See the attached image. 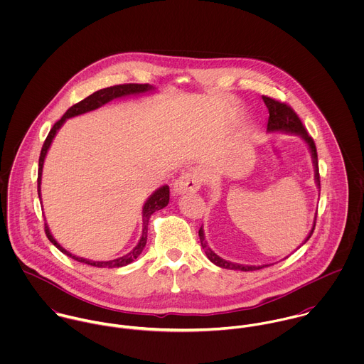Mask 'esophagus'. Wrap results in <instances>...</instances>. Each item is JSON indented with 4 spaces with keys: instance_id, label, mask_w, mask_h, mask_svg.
Wrapping results in <instances>:
<instances>
[{
    "instance_id": "1",
    "label": "esophagus",
    "mask_w": 364,
    "mask_h": 364,
    "mask_svg": "<svg viewBox=\"0 0 364 364\" xmlns=\"http://www.w3.org/2000/svg\"><path fill=\"white\" fill-rule=\"evenodd\" d=\"M203 182L202 173L199 169H191L185 173H182L173 183V191L175 193H195L200 189Z\"/></svg>"
}]
</instances>
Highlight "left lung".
Wrapping results in <instances>:
<instances>
[{
    "label": "left lung",
    "mask_w": 364,
    "mask_h": 364,
    "mask_svg": "<svg viewBox=\"0 0 364 364\" xmlns=\"http://www.w3.org/2000/svg\"><path fill=\"white\" fill-rule=\"evenodd\" d=\"M263 102L266 105L267 110H269V120H267V132L269 133H274V132H280V133H289V134H296L300 136L310 153H311L312 165H314V179H315V185L318 189H321V183H319V171H318V156H316V149H315V143L312 140L311 136H309L307 130L304 129L300 117L296 114V112L289 106V105L282 104L276 100H272L269 97H262ZM315 220H316V214L314 218V224H312L311 231L309 232L307 238L304 240V242L301 245H304L310 238H311L314 228H315ZM199 237H200V244L202 248L205 250V254L208 257L210 262H213L214 264L223 267V269H231V270H242V272H250V270H259L262 267H266L269 264H259V266H254V264H241V263H234L230 260L223 259L220 258L217 254H214L211 251V248L208 247L206 237H205V231L203 227H200L199 230ZM300 245V247H301Z\"/></svg>",
    "instance_id": "8db88e82"
}]
</instances>
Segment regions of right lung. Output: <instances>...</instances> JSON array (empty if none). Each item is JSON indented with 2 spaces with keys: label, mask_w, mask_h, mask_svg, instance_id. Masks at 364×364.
I'll return each mask as SVG.
<instances>
[{
  "label": "right lung",
  "mask_w": 364,
  "mask_h": 364,
  "mask_svg": "<svg viewBox=\"0 0 364 364\" xmlns=\"http://www.w3.org/2000/svg\"><path fill=\"white\" fill-rule=\"evenodd\" d=\"M156 91V88L150 84H123V85H114V87H109V88H104V90H100L97 92H94L92 95L87 97L85 100H82L81 102L78 104L73 105L64 114L63 117L54 123V126L50 130V133L48 134V139L45 140V144L42 147V151H41V156H39V173H38V193H39V199L42 198L41 196V185H42V172H43V164H45V158L48 156V151L52 146L53 139L55 137L57 132L61 129V126L65 123L67 119L70 117H75V116H80V114H84V113H88L91 110H95L101 106L113 101V100H117V98H124V97H130V95H143V94H147V92H153ZM169 203V186L168 185H164L161 188H158L156 192L146 200L144 206H143V231H141V237L137 242V245L126 255L117 258V259L112 260H92L85 259V258H81V257H77V255H73L71 252H68L67 250H64L52 235L50 232V228L48 225V223L45 224V231H46V235L49 238V241L52 242L53 245L60 250L63 254H65L67 257L73 258L74 260H78V262H82V263H87V264H91V266H95V267H122V266H126L129 263H132L133 260L137 259L140 257V254L143 252L146 244H147V231H149V220L151 217V214L156 211V210H161V208H165L166 205Z\"/></svg>",
  "instance_id": "add662e5"
}]
</instances>
